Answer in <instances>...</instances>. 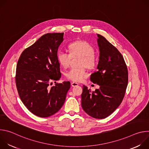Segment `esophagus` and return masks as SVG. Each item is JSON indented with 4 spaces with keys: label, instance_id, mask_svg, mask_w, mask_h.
I'll return each instance as SVG.
<instances>
[{
    "label": "esophagus",
    "instance_id": "obj_1",
    "mask_svg": "<svg viewBox=\"0 0 149 149\" xmlns=\"http://www.w3.org/2000/svg\"><path fill=\"white\" fill-rule=\"evenodd\" d=\"M71 85L72 87H77V86H78V85H79V84H78V83H77V82H71Z\"/></svg>",
    "mask_w": 149,
    "mask_h": 149
}]
</instances>
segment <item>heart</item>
Instances as JSON below:
<instances>
[{
    "instance_id": "1",
    "label": "heart",
    "mask_w": 149,
    "mask_h": 149,
    "mask_svg": "<svg viewBox=\"0 0 149 149\" xmlns=\"http://www.w3.org/2000/svg\"><path fill=\"white\" fill-rule=\"evenodd\" d=\"M70 54L63 51L57 53L56 58L60 65L66 68L69 65L71 56H81L79 61V66H86L92 68L95 65V57L94 47L86 40H77L72 42L68 46ZM66 77L74 82H81L88 76V72L84 67L72 68L65 73Z\"/></svg>"
}]
</instances>
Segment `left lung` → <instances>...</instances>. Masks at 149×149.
Listing matches in <instances>:
<instances>
[{
    "mask_svg": "<svg viewBox=\"0 0 149 149\" xmlns=\"http://www.w3.org/2000/svg\"><path fill=\"white\" fill-rule=\"evenodd\" d=\"M97 35L99 61L97 71L91 75L90 80L100 88L91 93L83 86L81 105L91 117L102 119L111 114L121 103L128 84V71L118 49L104 36Z\"/></svg>",
    "mask_w": 149,
    "mask_h": 149,
    "instance_id": "8db88e82",
    "label": "left lung"
}]
</instances>
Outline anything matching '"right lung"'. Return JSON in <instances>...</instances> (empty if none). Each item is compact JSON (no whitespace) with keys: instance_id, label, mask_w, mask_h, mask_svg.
Listing matches in <instances>:
<instances>
[{"instance_id":"1","label":"right lung","mask_w":149,"mask_h":149,"mask_svg":"<svg viewBox=\"0 0 149 149\" xmlns=\"http://www.w3.org/2000/svg\"><path fill=\"white\" fill-rule=\"evenodd\" d=\"M63 33H48L25 49L17 61L16 84L26 107L40 117H48L64 104L70 82L64 81L51 87L61 77L56 58Z\"/></svg>"}]
</instances>
